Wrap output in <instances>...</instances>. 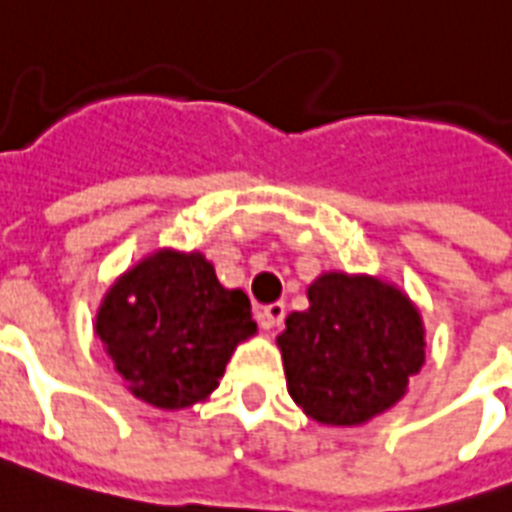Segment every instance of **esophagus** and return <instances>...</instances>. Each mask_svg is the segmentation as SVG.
<instances>
[{
    "instance_id": "1",
    "label": "esophagus",
    "mask_w": 512,
    "mask_h": 512,
    "mask_svg": "<svg viewBox=\"0 0 512 512\" xmlns=\"http://www.w3.org/2000/svg\"><path fill=\"white\" fill-rule=\"evenodd\" d=\"M256 319H259V324L264 329L280 327V324L285 322V303H269V306L259 308V311H256Z\"/></svg>"
}]
</instances>
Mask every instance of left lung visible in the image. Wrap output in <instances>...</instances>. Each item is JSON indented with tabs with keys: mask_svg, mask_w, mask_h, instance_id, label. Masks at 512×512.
<instances>
[{
	"mask_svg": "<svg viewBox=\"0 0 512 512\" xmlns=\"http://www.w3.org/2000/svg\"><path fill=\"white\" fill-rule=\"evenodd\" d=\"M306 295V311L287 316L277 337L295 405L327 426L390 411L426 361L416 303L382 277L348 272H322Z\"/></svg>",
	"mask_w": 512,
	"mask_h": 512,
	"instance_id": "obj_1",
	"label": "left lung"
}]
</instances>
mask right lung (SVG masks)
Masks as SVG:
<instances>
[{
	"label": "right lung",
	"mask_w": 512,
	"mask_h": 512,
	"mask_svg": "<svg viewBox=\"0 0 512 512\" xmlns=\"http://www.w3.org/2000/svg\"><path fill=\"white\" fill-rule=\"evenodd\" d=\"M94 329L135 398L183 411L217 390L256 322L248 295L227 290L204 253L159 248L109 285Z\"/></svg>",
	"instance_id": "obj_1"
}]
</instances>
